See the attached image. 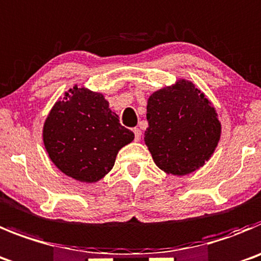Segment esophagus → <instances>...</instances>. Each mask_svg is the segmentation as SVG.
Instances as JSON below:
<instances>
[{"label": "esophagus", "instance_id": "34e87169", "mask_svg": "<svg viewBox=\"0 0 261 261\" xmlns=\"http://www.w3.org/2000/svg\"><path fill=\"white\" fill-rule=\"evenodd\" d=\"M133 133H135V141H140L141 140V129L135 128L133 129Z\"/></svg>", "mask_w": 261, "mask_h": 261}]
</instances>
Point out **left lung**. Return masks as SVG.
Masks as SVG:
<instances>
[{
	"instance_id": "8db88e82",
	"label": "left lung",
	"mask_w": 261,
	"mask_h": 261,
	"mask_svg": "<svg viewBox=\"0 0 261 261\" xmlns=\"http://www.w3.org/2000/svg\"><path fill=\"white\" fill-rule=\"evenodd\" d=\"M145 143L155 164L173 176H185L208 162L221 136L217 112L204 93L180 79L147 99Z\"/></svg>"
}]
</instances>
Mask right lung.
<instances>
[{
    "mask_svg": "<svg viewBox=\"0 0 261 261\" xmlns=\"http://www.w3.org/2000/svg\"><path fill=\"white\" fill-rule=\"evenodd\" d=\"M133 138L102 93L77 85L56 102L42 129L45 149L57 168L87 184L103 178L119 150Z\"/></svg>",
    "mask_w": 261,
    "mask_h": 261,
    "instance_id": "1",
    "label": "right lung"
}]
</instances>
